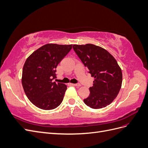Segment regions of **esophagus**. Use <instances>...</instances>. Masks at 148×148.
<instances>
[{
	"instance_id": "1",
	"label": "esophagus",
	"mask_w": 148,
	"mask_h": 148,
	"mask_svg": "<svg viewBox=\"0 0 148 148\" xmlns=\"http://www.w3.org/2000/svg\"><path fill=\"white\" fill-rule=\"evenodd\" d=\"M71 85H72V86H77V87H79V86H81V84H71Z\"/></svg>"
}]
</instances>
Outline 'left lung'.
<instances>
[{"label": "left lung", "instance_id": "obj_1", "mask_svg": "<svg viewBox=\"0 0 148 148\" xmlns=\"http://www.w3.org/2000/svg\"><path fill=\"white\" fill-rule=\"evenodd\" d=\"M73 48L95 78L84 102L96 109L109 105L117 96L122 83V70L117 60L105 49L92 44H74Z\"/></svg>", "mask_w": 148, "mask_h": 148}]
</instances>
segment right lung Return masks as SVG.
Returning <instances> with one entry per match:
<instances>
[{
    "label": "right lung",
    "mask_w": 148,
    "mask_h": 148,
    "mask_svg": "<svg viewBox=\"0 0 148 148\" xmlns=\"http://www.w3.org/2000/svg\"><path fill=\"white\" fill-rule=\"evenodd\" d=\"M72 48V44H47L27 58L22 71L21 83L28 99L43 110L54 109L63 101L67 87L53 82L57 65Z\"/></svg>",
    "instance_id": "obj_1"
}]
</instances>
